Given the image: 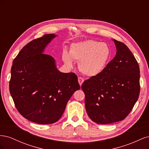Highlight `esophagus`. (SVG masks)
Returning <instances> with one entry per match:
<instances>
[{
    "mask_svg": "<svg viewBox=\"0 0 149 149\" xmlns=\"http://www.w3.org/2000/svg\"><path fill=\"white\" fill-rule=\"evenodd\" d=\"M78 82H79V84L80 86H81L83 83L84 82V79L81 77H78Z\"/></svg>",
    "mask_w": 149,
    "mask_h": 149,
    "instance_id": "esophagus-1",
    "label": "esophagus"
}]
</instances>
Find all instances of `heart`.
Instances as JSON below:
<instances>
[{
	"label": "heart",
	"mask_w": 149,
	"mask_h": 149,
	"mask_svg": "<svg viewBox=\"0 0 149 149\" xmlns=\"http://www.w3.org/2000/svg\"><path fill=\"white\" fill-rule=\"evenodd\" d=\"M111 49L106 43L88 40L71 45L70 55L63 53V60L69 67H73V61H79L80 71L87 76H94L105 68L111 56Z\"/></svg>",
	"instance_id": "heart-1"
}]
</instances>
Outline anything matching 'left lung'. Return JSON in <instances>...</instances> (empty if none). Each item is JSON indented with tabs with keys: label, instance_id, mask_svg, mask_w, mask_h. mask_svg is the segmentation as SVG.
I'll use <instances>...</instances> for the list:
<instances>
[{
	"label": "left lung",
	"instance_id": "1",
	"mask_svg": "<svg viewBox=\"0 0 149 149\" xmlns=\"http://www.w3.org/2000/svg\"><path fill=\"white\" fill-rule=\"evenodd\" d=\"M114 42V58L101 73L85 80L81 86L87 114L100 124L124 120L140 94V69L136 58L124 43Z\"/></svg>",
	"mask_w": 149,
	"mask_h": 149
}]
</instances>
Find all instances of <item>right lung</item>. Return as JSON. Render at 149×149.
<instances>
[{"mask_svg": "<svg viewBox=\"0 0 149 149\" xmlns=\"http://www.w3.org/2000/svg\"><path fill=\"white\" fill-rule=\"evenodd\" d=\"M55 37L45 34L26 44L11 68L9 90L17 109L25 119L39 124L59 120L71 96L80 89L77 76L59 71L54 58L43 53Z\"/></svg>", "mask_w": 149, "mask_h": 149, "instance_id": "obj_1", "label": "right lung"}]
</instances>
